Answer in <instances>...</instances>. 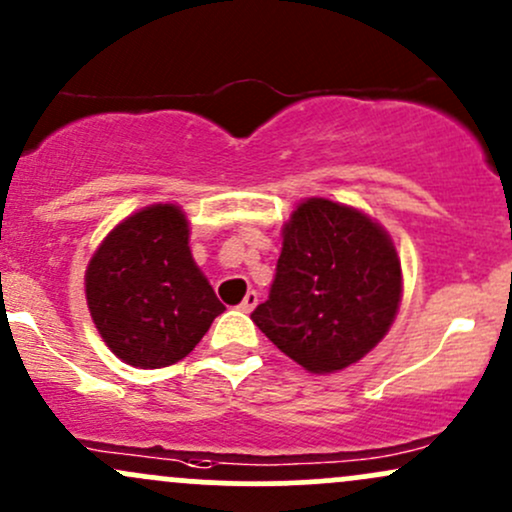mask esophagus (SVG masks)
<instances>
[{
  "label": "esophagus",
  "mask_w": 512,
  "mask_h": 512,
  "mask_svg": "<svg viewBox=\"0 0 512 512\" xmlns=\"http://www.w3.org/2000/svg\"><path fill=\"white\" fill-rule=\"evenodd\" d=\"M257 301H260V299H257V291H247L243 303H240V311H243V313H252V311H255Z\"/></svg>",
  "instance_id": "34e87169"
}]
</instances>
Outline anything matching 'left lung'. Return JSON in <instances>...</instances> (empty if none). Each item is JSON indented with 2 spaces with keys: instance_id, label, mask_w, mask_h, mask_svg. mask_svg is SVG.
<instances>
[{
  "instance_id": "8db88e82",
  "label": "left lung",
  "mask_w": 512,
  "mask_h": 512,
  "mask_svg": "<svg viewBox=\"0 0 512 512\" xmlns=\"http://www.w3.org/2000/svg\"><path fill=\"white\" fill-rule=\"evenodd\" d=\"M403 296L401 257L381 223L325 196L282 226V255L257 328L311 374H335L374 350Z\"/></svg>"
}]
</instances>
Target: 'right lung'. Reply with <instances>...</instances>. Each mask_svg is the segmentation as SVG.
<instances>
[{
    "label": "right lung",
    "instance_id": "add662e5",
    "mask_svg": "<svg viewBox=\"0 0 512 512\" xmlns=\"http://www.w3.org/2000/svg\"><path fill=\"white\" fill-rule=\"evenodd\" d=\"M84 294L101 340L138 369L179 362L226 311L189 247V218L177 204H150L106 233Z\"/></svg>",
    "mask_w": 512,
    "mask_h": 512
}]
</instances>
